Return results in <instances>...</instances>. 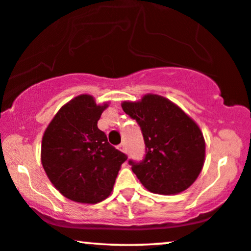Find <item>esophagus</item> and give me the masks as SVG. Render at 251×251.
I'll return each mask as SVG.
<instances>
[{"instance_id":"1","label":"esophagus","mask_w":251,"mask_h":251,"mask_svg":"<svg viewBox=\"0 0 251 251\" xmlns=\"http://www.w3.org/2000/svg\"><path fill=\"white\" fill-rule=\"evenodd\" d=\"M118 149H119L120 151H122V152H126V144H125V143H121V144H120V145L118 146Z\"/></svg>"}]
</instances>
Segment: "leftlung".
Segmentation results:
<instances>
[{"label": "left lung", "instance_id": "8db88e82", "mask_svg": "<svg viewBox=\"0 0 251 251\" xmlns=\"http://www.w3.org/2000/svg\"><path fill=\"white\" fill-rule=\"evenodd\" d=\"M136 120L145 143L142 161L129 160L133 174L152 193L170 195L191 186L204 163L205 144L200 128L167 98L144 96L140 101L122 102Z\"/></svg>", "mask_w": 251, "mask_h": 251}]
</instances>
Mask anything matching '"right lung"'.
<instances>
[{"instance_id": "add662e5", "label": "right lung", "mask_w": 251, "mask_h": 251, "mask_svg": "<svg viewBox=\"0 0 251 251\" xmlns=\"http://www.w3.org/2000/svg\"><path fill=\"white\" fill-rule=\"evenodd\" d=\"M106 107L91 96H77L59 109L44 131L42 166L53 186L72 201L92 204L105 200L128 159L98 129Z\"/></svg>"}]
</instances>
